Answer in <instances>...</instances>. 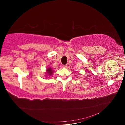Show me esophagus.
Returning a JSON list of instances; mask_svg holds the SVG:
<instances>
[{"instance_id": "1", "label": "esophagus", "mask_w": 125, "mask_h": 125, "mask_svg": "<svg viewBox=\"0 0 125 125\" xmlns=\"http://www.w3.org/2000/svg\"><path fill=\"white\" fill-rule=\"evenodd\" d=\"M63 67L64 68H67V65H63Z\"/></svg>"}]
</instances>
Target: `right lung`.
I'll list each match as a JSON object with an SVG mask.
<instances>
[{
  "instance_id": "right-lung-1",
  "label": "right lung",
  "mask_w": 125,
  "mask_h": 125,
  "mask_svg": "<svg viewBox=\"0 0 125 125\" xmlns=\"http://www.w3.org/2000/svg\"><path fill=\"white\" fill-rule=\"evenodd\" d=\"M53 72H54L53 70L52 69V68H50V67L48 68L46 70V73L48 75H52V73H53Z\"/></svg>"
}]
</instances>
